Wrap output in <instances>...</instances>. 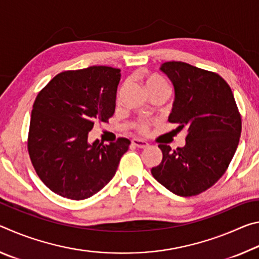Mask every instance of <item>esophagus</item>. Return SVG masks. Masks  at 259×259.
<instances>
[{
  "mask_svg": "<svg viewBox=\"0 0 259 259\" xmlns=\"http://www.w3.org/2000/svg\"><path fill=\"white\" fill-rule=\"evenodd\" d=\"M131 144L138 148H145L148 146V143L145 142V140H142V139H134L133 142H131Z\"/></svg>",
  "mask_w": 259,
  "mask_h": 259,
  "instance_id": "1",
  "label": "esophagus"
}]
</instances>
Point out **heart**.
Listing matches in <instances>:
<instances>
[{"label": "heart", "instance_id": "obj_1", "mask_svg": "<svg viewBox=\"0 0 259 259\" xmlns=\"http://www.w3.org/2000/svg\"><path fill=\"white\" fill-rule=\"evenodd\" d=\"M145 85L148 91L155 90V89H169L168 83H166L163 78L159 75H155V74H151V75H147L145 78ZM134 129L137 131L138 134L146 135L150 130V122L145 119H138L134 122Z\"/></svg>", "mask_w": 259, "mask_h": 259}]
</instances>
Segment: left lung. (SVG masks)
Here are the masks:
<instances>
[{"label":"left lung","mask_w":259,"mask_h":259,"mask_svg":"<svg viewBox=\"0 0 259 259\" xmlns=\"http://www.w3.org/2000/svg\"><path fill=\"white\" fill-rule=\"evenodd\" d=\"M161 71L175 87L170 123L187 128L184 147L160 144L161 163L151 172L170 192L193 196L214 185L233 159L242 129L230 85L219 74L183 61H166Z\"/></svg>","instance_id":"1"}]
</instances>
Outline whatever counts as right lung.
I'll list each match as a JSON object with an SVG mask.
<instances>
[{
    "label": "right lung",
    "mask_w": 259,
    "mask_h": 259,
    "mask_svg": "<svg viewBox=\"0 0 259 259\" xmlns=\"http://www.w3.org/2000/svg\"><path fill=\"white\" fill-rule=\"evenodd\" d=\"M119 68L91 66L65 71L38 93L30 115L27 150L35 171L56 194L84 200L116 172L130 140L88 143L96 122L115 112Z\"/></svg>",
    "instance_id": "right-lung-1"
}]
</instances>
